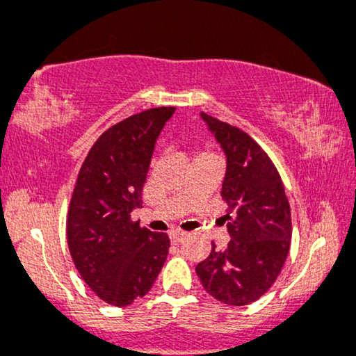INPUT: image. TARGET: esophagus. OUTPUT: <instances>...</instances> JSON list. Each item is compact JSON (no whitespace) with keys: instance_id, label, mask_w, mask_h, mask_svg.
<instances>
[{"instance_id":"34e87169","label":"esophagus","mask_w":356,"mask_h":356,"mask_svg":"<svg viewBox=\"0 0 356 356\" xmlns=\"http://www.w3.org/2000/svg\"><path fill=\"white\" fill-rule=\"evenodd\" d=\"M185 238H186V232H181V229H173V232L170 233L171 243H175V245L181 243V241L185 240Z\"/></svg>"}]
</instances>
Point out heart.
Returning <instances> with one entry per match:
<instances>
[{
    "mask_svg": "<svg viewBox=\"0 0 356 356\" xmlns=\"http://www.w3.org/2000/svg\"><path fill=\"white\" fill-rule=\"evenodd\" d=\"M208 154H213V153L210 152V149H202V152L196 154V158H200V156H208Z\"/></svg>",
    "mask_w": 356,
    "mask_h": 356,
    "instance_id": "b5f03b06",
    "label": "heart"
}]
</instances>
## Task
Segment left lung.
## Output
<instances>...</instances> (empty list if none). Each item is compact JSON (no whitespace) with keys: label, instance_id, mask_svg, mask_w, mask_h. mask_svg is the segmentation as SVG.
<instances>
[{"label":"left lung","instance_id":"8db88e82","mask_svg":"<svg viewBox=\"0 0 356 356\" xmlns=\"http://www.w3.org/2000/svg\"><path fill=\"white\" fill-rule=\"evenodd\" d=\"M227 154L221 198L232 236L225 250L213 243L196 275L225 305L243 307L268 291L285 265L291 243V213L285 186L268 154L243 129L202 113Z\"/></svg>","mask_w":356,"mask_h":356}]
</instances>
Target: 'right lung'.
I'll return each instance as SVG.
<instances>
[{"mask_svg":"<svg viewBox=\"0 0 356 356\" xmlns=\"http://www.w3.org/2000/svg\"><path fill=\"white\" fill-rule=\"evenodd\" d=\"M177 108H152L108 128L88 152L70 202L66 236L74 266L103 302L128 307L152 290L170 238L131 220L141 207L156 138Z\"/></svg>","mask_w":356,"mask_h":356,"instance_id":"1","label":"right lung"}]
</instances>
